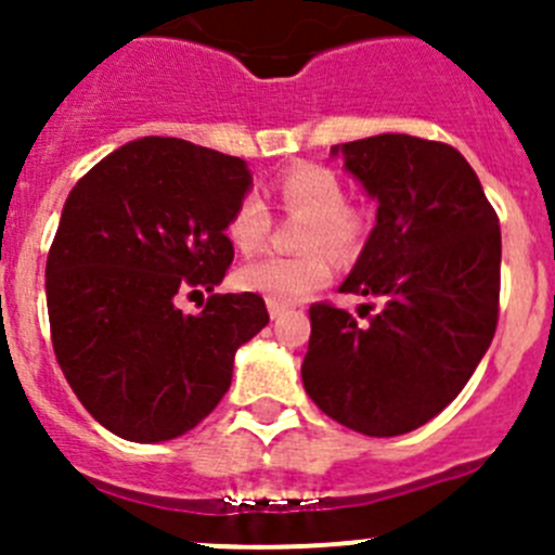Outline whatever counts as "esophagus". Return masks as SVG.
Here are the masks:
<instances>
[{"label":"esophagus","mask_w":555,"mask_h":555,"mask_svg":"<svg viewBox=\"0 0 555 555\" xmlns=\"http://www.w3.org/2000/svg\"><path fill=\"white\" fill-rule=\"evenodd\" d=\"M288 308L286 306H278V302H269V317L272 320H281V317H286Z\"/></svg>","instance_id":"1"}]
</instances>
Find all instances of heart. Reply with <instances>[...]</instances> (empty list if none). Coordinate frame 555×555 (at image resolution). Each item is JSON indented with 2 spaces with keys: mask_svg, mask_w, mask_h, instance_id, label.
<instances>
[{
  "mask_svg": "<svg viewBox=\"0 0 555 555\" xmlns=\"http://www.w3.org/2000/svg\"><path fill=\"white\" fill-rule=\"evenodd\" d=\"M278 199L292 214H302L300 255H267L258 261L244 263L235 272L238 288L249 294H261L263 300L278 306H294L320 292L333 278V261L328 253L338 258H350L364 244L366 214L356 205H347L345 183L327 166L297 164L288 166L274 180ZM272 230V217L267 205L255 194L238 199L228 219V238L238 253H255L267 242ZM322 246L326 248L321 249Z\"/></svg>",
  "mask_w": 555,
  "mask_h": 555,
  "instance_id": "b5f03b06",
  "label": "heart"
}]
</instances>
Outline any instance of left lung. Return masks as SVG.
I'll list each match as a JSON object with an SVG mask.
<instances>
[{"mask_svg": "<svg viewBox=\"0 0 555 555\" xmlns=\"http://www.w3.org/2000/svg\"><path fill=\"white\" fill-rule=\"evenodd\" d=\"M377 199V217L341 292L380 300L358 325L311 306L302 386L331 420L400 436L455 400L498 327L500 222L478 175L442 141L384 132L333 146ZM372 306H366V313Z\"/></svg>", "mask_w": 555, "mask_h": 555, "instance_id": "left-lung-1", "label": "left lung"}]
</instances>
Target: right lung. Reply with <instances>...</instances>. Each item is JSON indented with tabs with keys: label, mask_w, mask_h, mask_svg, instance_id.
Wrapping results in <instances>:
<instances>
[{
	"label": "right lung",
	"mask_w": 555,
	"mask_h": 555,
	"mask_svg": "<svg viewBox=\"0 0 555 555\" xmlns=\"http://www.w3.org/2000/svg\"><path fill=\"white\" fill-rule=\"evenodd\" d=\"M253 185L242 158L183 139L130 141L68 194L47 258L55 358L86 411L127 442H166L217 409L235 350L267 327L258 294H210L233 263L224 235ZM203 294V293H199Z\"/></svg>",
	"instance_id": "right-lung-1"
}]
</instances>
